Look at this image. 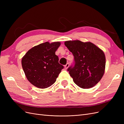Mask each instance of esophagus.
Listing matches in <instances>:
<instances>
[{
	"instance_id": "esophagus-1",
	"label": "esophagus",
	"mask_w": 124,
	"mask_h": 124,
	"mask_svg": "<svg viewBox=\"0 0 124 124\" xmlns=\"http://www.w3.org/2000/svg\"><path fill=\"white\" fill-rule=\"evenodd\" d=\"M69 66V63H67L66 65H65V69H68Z\"/></svg>"
}]
</instances>
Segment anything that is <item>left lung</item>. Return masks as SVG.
<instances>
[{"instance_id":"1","label":"left lung","mask_w":124,"mask_h":124,"mask_svg":"<svg viewBox=\"0 0 124 124\" xmlns=\"http://www.w3.org/2000/svg\"><path fill=\"white\" fill-rule=\"evenodd\" d=\"M65 45L74 56V63L67 69L74 83L82 88L93 87L104 73L106 57L94 44L80 40L67 41Z\"/></svg>"}]
</instances>
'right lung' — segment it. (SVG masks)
<instances>
[{
  "instance_id": "add662e5",
  "label": "right lung",
  "mask_w": 124,
  "mask_h": 124,
  "mask_svg": "<svg viewBox=\"0 0 124 124\" xmlns=\"http://www.w3.org/2000/svg\"><path fill=\"white\" fill-rule=\"evenodd\" d=\"M59 42L40 44L30 49L22 59L25 76L31 83L40 88L50 87L56 82L63 66L55 52Z\"/></svg>"
}]
</instances>
